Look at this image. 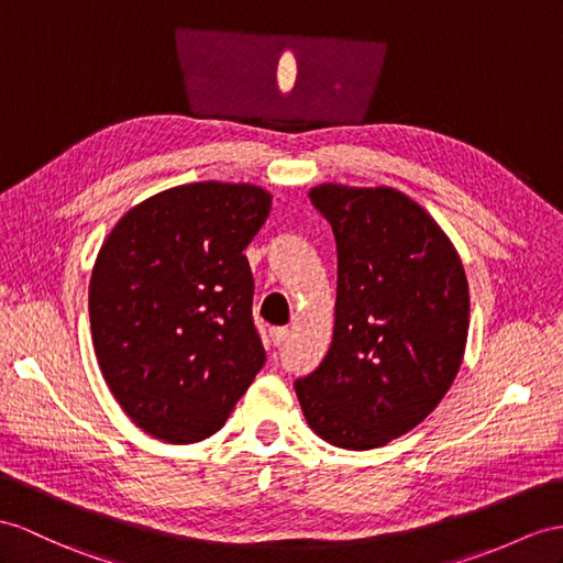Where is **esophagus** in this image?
Here are the masks:
<instances>
[{
    "label": "esophagus",
    "mask_w": 563,
    "mask_h": 563,
    "mask_svg": "<svg viewBox=\"0 0 563 563\" xmlns=\"http://www.w3.org/2000/svg\"><path fill=\"white\" fill-rule=\"evenodd\" d=\"M269 336H272L274 346H282L284 341L289 339V327H274V329H269Z\"/></svg>",
    "instance_id": "34e87169"
}]
</instances>
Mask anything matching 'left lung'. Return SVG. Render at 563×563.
Instances as JSON below:
<instances>
[{"mask_svg": "<svg viewBox=\"0 0 563 563\" xmlns=\"http://www.w3.org/2000/svg\"><path fill=\"white\" fill-rule=\"evenodd\" d=\"M308 198L334 231L336 308L332 346L296 396L324 442L375 449L449 391L468 339V282L440 224L401 190L322 184Z\"/></svg>", "mask_w": 563, "mask_h": 563, "instance_id": "1", "label": "left lung"}]
</instances>
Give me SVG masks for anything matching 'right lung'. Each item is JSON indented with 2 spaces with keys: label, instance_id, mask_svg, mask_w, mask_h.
Masks as SVG:
<instances>
[{
  "label": "right lung",
  "instance_id": "add662e5",
  "mask_svg": "<svg viewBox=\"0 0 563 563\" xmlns=\"http://www.w3.org/2000/svg\"><path fill=\"white\" fill-rule=\"evenodd\" d=\"M269 208L251 184L176 186L102 243L88 298L95 353L119 406L162 442L214 434L265 365L243 251Z\"/></svg>",
  "mask_w": 563,
  "mask_h": 563
}]
</instances>
